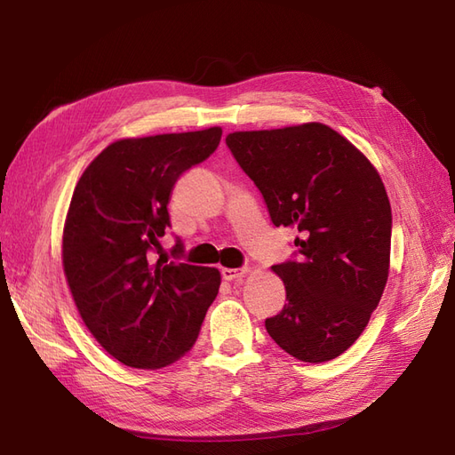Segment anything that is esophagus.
Instances as JSON below:
<instances>
[{
	"mask_svg": "<svg viewBox=\"0 0 455 455\" xmlns=\"http://www.w3.org/2000/svg\"><path fill=\"white\" fill-rule=\"evenodd\" d=\"M246 273V269L244 267H224L222 269V279L224 281H235V279H241L243 275Z\"/></svg>",
	"mask_w": 455,
	"mask_h": 455,
	"instance_id": "esophagus-1",
	"label": "esophagus"
}]
</instances>
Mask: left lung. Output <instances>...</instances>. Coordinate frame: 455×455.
I'll return each mask as SVG.
<instances>
[{
  "mask_svg": "<svg viewBox=\"0 0 455 455\" xmlns=\"http://www.w3.org/2000/svg\"><path fill=\"white\" fill-rule=\"evenodd\" d=\"M275 226L294 228L296 258L271 269L286 304L267 334L304 363L347 351L379 304L389 275L391 204L378 171L323 123L228 134Z\"/></svg>",
  "mask_w": 455,
  "mask_h": 455,
  "instance_id": "obj_1",
  "label": "left lung"
}]
</instances>
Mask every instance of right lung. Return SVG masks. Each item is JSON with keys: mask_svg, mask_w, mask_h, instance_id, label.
Returning a JSON list of instances; mask_svg holds the SVG:
<instances>
[{"mask_svg": "<svg viewBox=\"0 0 455 455\" xmlns=\"http://www.w3.org/2000/svg\"><path fill=\"white\" fill-rule=\"evenodd\" d=\"M222 139V129L125 139L81 174L68 209L62 264L89 332L119 363L163 368L194 346L220 288V271L176 259L151 261L171 228L167 204L178 178Z\"/></svg>", "mask_w": 455, "mask_h": 455, "instance_id": "add662e5", "label": "right lung"}]
</instances>
